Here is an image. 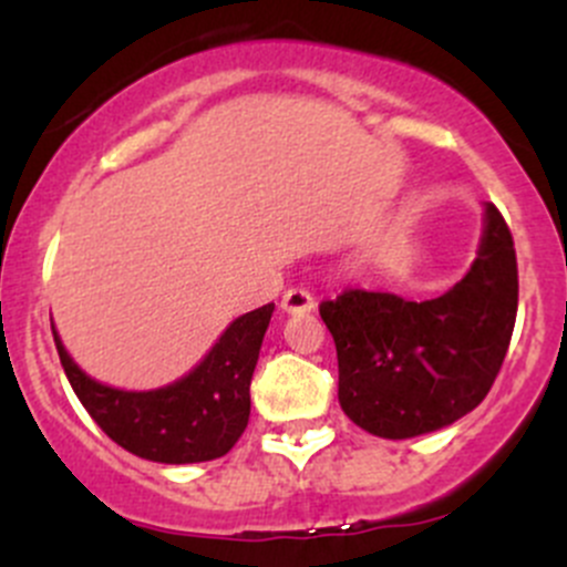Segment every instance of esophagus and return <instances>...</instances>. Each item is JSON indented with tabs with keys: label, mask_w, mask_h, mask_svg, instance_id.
<instances>
[{
	"label": "esophagus",
	"mask_w": 567,
	"mask_h": 567,
	"mask_svg": "<svg viewBox=\"0 0 567 567\" xmlns=\"http://www.w3.org/2000/svg\"><path fill=\"white\" fill-rule=\"evenodd\" d=\"M282 310L285 312H310L316 310V299H312L310 290L305 288H290L282 296Z\"/></svg>",
	"instance_id": "34e87169"
}]
</instances>
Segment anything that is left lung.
I'll use <instances>...</instances> for the list:
<instances>
[{
    "mask_svg": "<svg viewBox=\"0 0 567 567\" xmlns=\"http://www.w3.org/2000/svg\"><path fill=\"white\" fill-rule=\"evenodd\" d=\"M518 310L516 247L496 205H485L477 260L439 299L342 290L320 301L340 368L348 420L381 439L439 431L477 409L494 386Z\"/></svg>",
    "mask_w": 567,
    "mask_h": 567,
    "instance_id": "left-lung-1",
    "label": "left lung"
}]
</instances>
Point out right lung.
Here are the masks:
<instances>
[{
  "label": "right lung",
  "instance_id": "1",
  "mask_svg": "<svg viewBox=\"0 0 567 567\" xmlns=\"http://www.w3.org/2000/svg\"><path fill=\"white\" fill-rule=\"evenodd\" d=\"M274 305L257 307L227 326L208 357L175 384L123 392L76 368L54 331L56 353L73 392L112 442L156 463L221 458L249 422V384Z\"/></svg>",
  "mask_w": 567,
  "mask_h": 567
}]
</instances>
